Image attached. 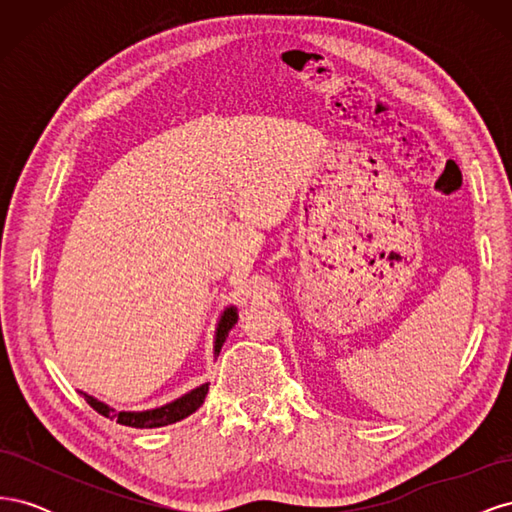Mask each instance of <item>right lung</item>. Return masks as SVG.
Returning <instances> with one entry per match:
<instances>
[{"instance_id":"1","label":"right lung","mask_w":512,"mask_h":512,"mask_svg":"<svg viewBox=\"0 0 512 512\" xmlns=\"http://www.w3.org/2000/svg\"><path fill=\"white\" fill-rule=\"evenodd\" d=\"M239 320V314H237V307L230 305L224 309V314L220 316V322H218V329H215V342H213V356H218L226 337L230 333V329L235 327ZM83 393V391H81ZM209 393V384H200L196 386V389H192L190 393L181 395L179 399L170 401V404L166 406H160V408H153V410H143V412H117L115 408L106 406L104 401L91 397L87 393L85 399L87 404L94 408L98 414L111 418V421H117L119 425H128V427H136V429H153V427H164V425H170V423H177L181 421V418L190 416L192 412H196L200 406H203V401Z\"/></svg>"}]
</instances>
